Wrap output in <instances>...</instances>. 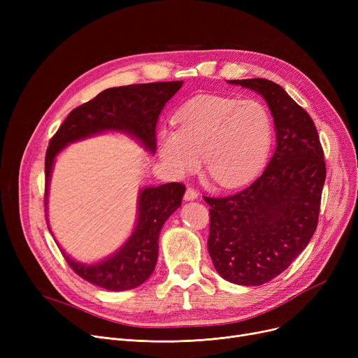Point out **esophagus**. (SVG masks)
I'll return each instance as SVG.
<instances>
[{
	"mask_svg": "<svg viewBox=\"0 0 358 358\" xmlns=\"http://www.w3.org/2000/svg\"><path fill=\"white\" fill-rule=\"evenodd\" d=\"M199 197L197 192L193 189V187H187V190L184 193V199L185 200H196Z\"/></svg>",
	"mask_w": 358,
	"mask_h": 358,
	"instance_id": "34e87169",
	"label": "esophagus"
}]
</instances>
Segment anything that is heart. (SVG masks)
Listing matches in <instances>:
<instances>
[{"instance_id":"b5f03b06","label":"heart","mask_w":358,"mask_h":358,"mask_svg":"<svg viewBox=\"0 0 358 358\" xmlns=\"http://www.w3.org/2000/svg\"><path fill=\"white\" fill-rule=\"evenodd\" d=\"M178 129L159 131L158 150L174 176L194 173L203 157L209 178L223 187L238 185L266 161L273 123L264 104L232 97H200L178 113Z\"/></svg>"}]
</instances>
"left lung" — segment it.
Wrapping results in <instances>:
<instances>
[{
    "instance_id": "1",
    "label": "left lung",
    "mask_w": 358,
    "mask_h": 358,
    "mask_svg": "<svg viewBox=\"0 0 358 358\" xmlns=\"http://www.w3.org/2000/svg\"><path fill=\"white\" fill-rule=\"evenodd\" d=\"M266 99L277 134L267 168L238 193L208 197L209 255L231 283L261 286L283 273L313 236L327 178L324 149L309 113L278 84L231 80Z\"/></svg>"
}]
</instances>
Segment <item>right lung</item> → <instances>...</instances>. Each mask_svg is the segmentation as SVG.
Returning a JSON list of instances; mask_svg holds the SVG:
<instances>
[{
  "mask_svg": "<svg viewBox=\"0 0 358 358\" xmlns=\"http://www.w3.org/2000/svg\"><path fill=\"white\" fill-rule=\"evenodd\" d=\"M181 85V81H166L115 87L73 108L50 139L46 150L45 199L55 157L71 142L104 130H119L138 138L146 149L155 152L158 116ZM184 192L185 185L181 182L143 189L139 197L136 228L124 245L115 255L92 266L80 264L62 251L69 267L91 285L106 290L122 292L141 286L155 268L161 228L181 206Z\"/></svg>",
  "mask_w": 358,
  "mask_h": 358,
  "instance_id": "add662e5",
  "label": "right lung"
}]
</instances>
